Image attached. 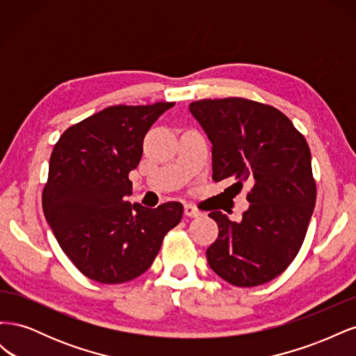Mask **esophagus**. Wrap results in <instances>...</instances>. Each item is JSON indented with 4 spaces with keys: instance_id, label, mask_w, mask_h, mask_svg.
<instances>
[{
    "instance_id": "34e87169",
    "label": "esophagus",
    "mask_w": 356,
    "mask_h": 356,
    "mask_svg": "<svg viewBox=\"0 0 356 356\" xmlns=\"http://www.w3.org/2000/svg\"><path fill=\"white\" fill-rule=\"evenodd\" d=\"M184 213L187 215V217H190V218H197V217H200V215H202V211H199L195 207V204L187 203V204H184Z\"/></svg>"
}]
</instances>
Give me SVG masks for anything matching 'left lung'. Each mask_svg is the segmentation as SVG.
I'll return each instance as SVG.
<instances>
[{
	"label": "left lung",
	"instance_id": "left-lung-1",
	"mask_svg": "<svg viewBox=\"0 0 356 356\" xmlns=\"http://www.w3.org/2000/svg\"><path fill=\"white\" fill-rule=\"evenodd\" d=\"M190 113L212 143V179L246 182L250 208L239 222L221 211L209 217L218 238L208 250L212 270L234 286L272 281L303 245L316 203L310 148L275 106L245 98L202 99Z\"/></svg>",
	"mask_w": 356,
	"mask_h": 356
}]
</instances>
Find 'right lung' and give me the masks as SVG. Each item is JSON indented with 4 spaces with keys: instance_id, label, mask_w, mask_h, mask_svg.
I'll list each match as a JSON object with an SVG mask.
<instances>
[{
    "instance_id": "obj_1",
    "label": "right lung",
    "mask_w": 356,
    "mask_h": 356,
    "mask_svg": "<svg viewBox=\"0 0 356 356\" xmlns=\"http://www.w3.org/2000/svg\"><path fill=\"white\" fill-rule=\"evenodd\" d=\"M174 105L108 106L68 127L53 148L42 211L62 251L96 282L143 275L182 218L179 202L149 209L124 200L145 134Z\"/></svg>"
}]
</instances>
